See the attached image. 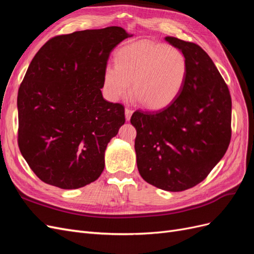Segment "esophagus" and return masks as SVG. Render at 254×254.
<instances>
[{
  "label": "esophagus",
  "instance_id": "obj_1",
  "mask_svg": "<svg viewBox=\"0 0 254 254\" xmlns=\"http://www.w3.org/2000/svg\"><path fill=\"white\" fill-rule=\"evenodd\" d=\"M132 113H133V111H132L131 109H129V108H126V109H125V118H126V121H129V120H130V118H131Z\"/></svg>",
  "mask_w": 254,
  "mask_h": 254
}]
</instances>
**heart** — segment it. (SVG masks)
<instances>
[{"instance_id":"b5f03b06","label":"heart","mask_w":254,"mask_h":254,"mask_svg":"<svg viewBox=\"0 0 254 254\" xmlns=\"http://www.w3.org/2000/svg\"><path fill=\"white\" fill-rule=\"evenodd\" d=\"M117 65L104 72L105 93L110 101L125 97L131 82L136 101L151 110L163 109L178 97L188 75V63L181 51L163 43L136 41L122 48Z\"/></svg>"}]
</instances>
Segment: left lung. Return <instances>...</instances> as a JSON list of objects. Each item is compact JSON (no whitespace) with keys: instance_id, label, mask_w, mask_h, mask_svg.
<instances>
[{"instance_id":"left-lung-1","label":"left lung","mask_w":254,"mask_h":254,"mask_svg":"<svg viewBox=\"0 0 254 254\" xmlns=\"http://www.w3.org/2000/svg\"><path fill=\"white\" fill-rule=\"evenodd\" d=\"M165 41L188 63L184 86L159 111L136 110L134 149L142 178L168 191L193 188L225 156L231 139L232 103L229 89L210 56L199 45L174 37Z\"/></svg>"}]
</instances>
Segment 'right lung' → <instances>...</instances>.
Segmentation results:
<instances>
[{"label": "right lung", "instance_id": "obj_1", "mask_svg": "<svg viewBox=\"0 0 254 254\" xmlns=\"http://www.w3.org/2000/svg\"><path fill=\"white\" fill-rule=\"evenodd\" d=\"M132 36L120 26L80 30L53 38L33 58L18 92V143L43 182L74 190L102 175L107 145L125 123L124 107L103 97L104 72Z\"/></svg>", "mask_w": 254, "mask_h": 254}]
</instances>
